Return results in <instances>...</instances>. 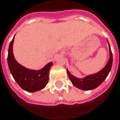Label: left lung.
I'll return each instance as SVG.
<instances>
[{"mask_svg":"<svg viewBox=\"0 0 120 120\" xmlns=\"http://www.w3.org/2000/svg\"><path fill=\"white\" fill-rule=\"evenodd\" d=\"M107 42L109 47V59L102 70L97 73L90 74L82 78H78L71 74L68 69H67L68 78H70V80L71 81L72 84H73V86L82 90H92L99 86L105 81L111 70L113 61L112 51L108 40Z\"/></svg>","mask_w":120,"mask_h":120,"instance_id":"8db88e82","label":"left lung"}]
</instances>
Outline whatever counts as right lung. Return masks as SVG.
Wrapping results in <instances>:
<instances>
[{"label": "right lung", "mask_w": 120, "mask_h": 120, "mask_svg": "<svg viewBox=\"0 0 120 120\" xmlns=\"http://www.w3.org/2000/svg\"><path fill=\"white\" fill-rule=\"evenodd\" d=\"M14 36L10 43L8 65L13 78L18 85L28 92H36L44 89L49 80V72L53 63L49 62L40 70H33L23 67L15 60L13 53Z\"/></svg>", "instance_id": "add662e5"}]
</instances>
